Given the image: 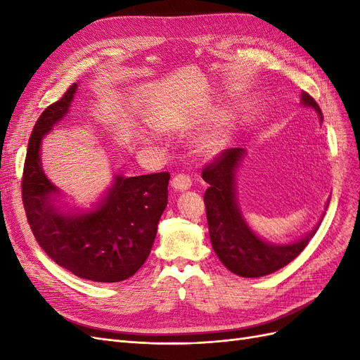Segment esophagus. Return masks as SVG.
Listing matches in <instances>:
<instances>
[{
	"label": "esophagus",
	"instance_id": "obj_1",
	"mask_svg": "<svg viewBox=\"0 0 360 360\" xmlns=\"http://www.w3.org/2000/svg\"><path fill=\"white\" fill-rule=\"evenodd\" d=\"M192 186V180L188 174H177L171 180V188L174 191H188Z\"/></svg>",
	"mask_w": 360,
	"mask_h": 360
}]
</instances>
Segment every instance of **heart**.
Listing matches in <instances>:
<instances>
[{"label": "heart", "instance_id": "1", "mask_svg": "<svg viewBox=\"0 0 360 360\" xmlns=\"http://www.w3.org/2000/svg\"><path fill=\"white\" fill-rule=\"evenodd\" d=\"M226 141V123L222 122L221 126L212 134L207 135L198 146V151L201 155H214L219 151Z\"/></svg>", "mask_w": 360, "mask_h": 360}]
</instances>
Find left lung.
I'll return each instance as SVG.
<instances>
[{
  "instance_id": "obj_1",
  "label": "left lung",
  "mask_w": 360,
  "mask_h": 360,
  "mask_svg": "<svg viewBox=\"0 0 360 360\" xmlns=\"http://www.w3.org/2000/svg\"><path fill=\"white\" fill-rule=\"evenodd\" d=\"M302 103L323 114L308 93ZM245 156L243 148H226L202 169V179L210 184L204 193L212 246L221 263L243 278H259L287 266L307 248L319 225L308 236L290 245H271L250 231L236 200V169ZM329 205V204H328Z\"/></svg>"
}]
</instances>
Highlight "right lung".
<instances>
[{
	"label": "right lung",
	"mask_w": 360,
	"mask_h": 360,
	"mask_svg": "<svg viewBox=\"0 0 360 360\" xmlns=\"http://www.w3.org/2000/svg\"><path fill=\"white\" fill-rule=\"evenodd\" d=\"M70 85L60 101L41 112L28 141L22 202L37 243L73 275L94 282H120L146 263L168 204L169 172L138 177L115 176L105 200L90 213H63L52 204L57 188L40 163V144L69 111L76 91Z\"/></svg>",
	"instance_id": "obj_1"
}]
</instances>
